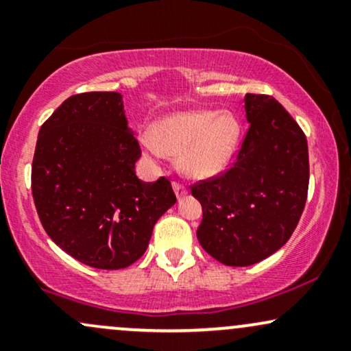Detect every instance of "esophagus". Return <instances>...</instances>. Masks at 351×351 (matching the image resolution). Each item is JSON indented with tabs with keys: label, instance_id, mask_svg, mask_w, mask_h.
<instances>
[{
	"label": "esophagus",
	"instance_id": "esophagus-1",
	"mask_svg": "<svg viewBox=\"0 0 351 351\" xmlns=\"http://www.w3.org/2000/svg\"><path fill=\"white\" fill-rule=\"evenodd\" d=\"M173 189H175V195H176V198H178V199L188 195V189L184 188V184L178 183V181H175V183H173Z\"/></svg>",
	"mask_w": 351,
	"mask_h": 351
}]
</instances>
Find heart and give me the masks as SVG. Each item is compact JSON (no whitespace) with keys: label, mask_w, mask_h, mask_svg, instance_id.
Segmentation results:
<instances>
[{"label":"heart","mask_w":351,"mask_h":351,"mask_svg":"<svg viewBox=\"0 0 351 351\" xmlns=\"http://www.w3.org/2000/svg\"><path fill=\"white\" fill-rule=\"evenodd\" d=\"M239 136L241 123L232 112L198 108L163 117L155 127L140 135V147L156 162L178 156V168L183 175L206 180L229 163Z\"/></svg>","instance_id":"b5f03b06"}]
</instances>
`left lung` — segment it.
<instances>
[{
	"instance_id": "left-lung-1",
	"label": "left lung",
	"mask_w": 351,
	"mask_h": 351,
	"mask_svg": "<svg viewBox=\"0 0 351 351\" xmlns=\"http://www.w3.org/2000/svg\"><path fill=\"white\" fill-rule=\"evenodd\" d=\"M249 130L234 165L191 188L203 206L196 236L224 265L245 267L291 239L308 191L307 138L271 95L245 94Z\"/></svg>"
}]
</instances>
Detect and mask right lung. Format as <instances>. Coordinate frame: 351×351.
<instances>
[{
  "mask_svg": "<svg viewBox=\"0 0 351 351\" xmlns=\"http://www.w3.org/2000/svg\"><path fill=\"white\" fill-rule=\"evenodd\" d=\"M140 155L119 92L72 95L43 123L31 170L34 204L47 236L79 263L128 267L176 203L167 178L138 180Z\"/></svg>",
  "mask_w": 351,
  "mask_h": 351,
  "instance_id": "obj_1",
  "label": "right lung"
}]
</instances>
